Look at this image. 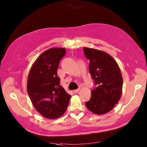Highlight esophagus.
I'll use <instances>...</instances> for the list:
<instances>
[{
	"instance_id": "34e87169",
	"label": "esophagus",
	"mask_w": 147,
	"mask_h": 147,
	"mask_svg": "<svg viewBox=\"0 0 147 147\" xmlns=\"http://www.w3.org/2000/svg\"><path fill=\"white\" fill-rule=\"evenodd\" d=\"M80 90H81V87H79V88H78V89H76V90H74V92H75V93H78V92H80Z\"/></svg>"
}]
</instances>
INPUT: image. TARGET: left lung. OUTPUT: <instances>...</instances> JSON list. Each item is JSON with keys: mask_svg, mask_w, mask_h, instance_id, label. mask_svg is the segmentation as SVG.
I'll return each mask as SVG.
<instances>
[{"mask_svg": "<svg viewBox=\"0 0 147 147\" xmlns=\"http://www.w3.org/2000/svg\"><path fill=\"white\" fill-rule=\"evenodd\" d=\"M83 51L90 61L89 71L95 84L91 98L85 105L93 113L104 114L111 111L121 98L123 84L121 69L107 53L87 47Z\"/></svg>", "mask_w": 147, "mask_h": 147, "instance_id": "1", "label": "left lung"}]
</instances>
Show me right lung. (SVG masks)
<instances>
[{"label": "right lung", "instance_id": "obj_1", "mask_svg": "<svg viewBox=\"0 0 147 147\" xmlns=\"http://www.w3.org/2000/svg\"><path fill=\"white\" fill-rule=\"evenodd\" d=\"M64 48H52L34 62L28 77L27 92L36 110L43 117L55 119L63 114L71 97L60 84L57 68L65 54Z\"/></svg>", "mask_w": 147, "mask_h": 147}]
</instances>
